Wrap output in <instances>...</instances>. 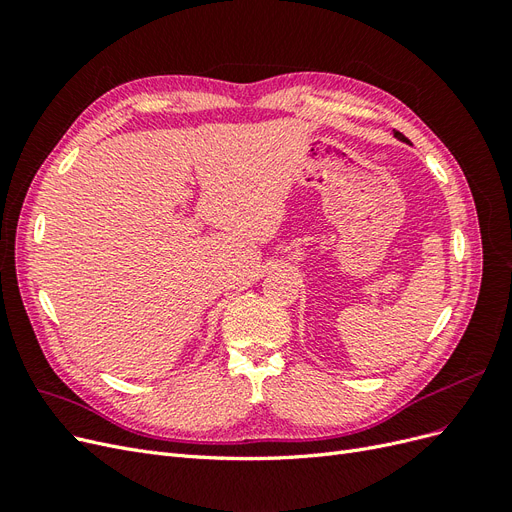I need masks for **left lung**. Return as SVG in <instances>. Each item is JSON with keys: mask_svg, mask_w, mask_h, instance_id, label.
Here are the masks:
<instances>
[{"mask_svg": "<svg viewBox=\"0 0 512 512\" xmlns=\"http://www.w3.org/2000/svg\"><path fill=\"white\" fill-rule=\"evenodd\" d=\"M393 134H395V138H399V141H404V143H410V141H408V138H406L404 134H401V132H397V130H395Z\"/></svg>", "mask_w": 512, "mask_h": 512, "instance_id": "left-lung-1", "label": "left lung"}]
</instances>
